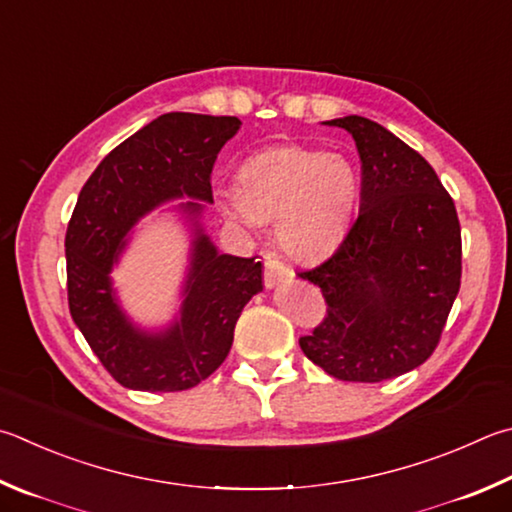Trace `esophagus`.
<instances>
[{"label": "esophagus", "instance_id": "esophagus-1", "mask_svg": "<svg viewBox=\"0 0 512 512\" xmlns=\"http://www.w3.org/2000/svg\"><path fill=\"white\" fill-rule=\"evenodd\" d=\"M293 277V271L288 266H284L280 259L268 257L266 259V268H264V284L266 288H275L282 282H288Z\"/></svg>", "mask_w": 512, "mask_h": 512}]
</instances>
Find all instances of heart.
<instances>
[{
    "mask_svg": "<svg viewBox=\"0 0 512 512\" xmlns=\"http://www.w3.org/2000/svg\"><path fill=\"white\" fill-rule=\"evenodd\" d=\"M360 174L347 156L304 145H277L237 167L235 192H217L219 210L239 224H275L295 259L331 253L351 226Z\"/></svg>",
    "mask_w": 512,
    "mask_h": 512,
    "instance_id": "1",
    "label": "heart"
}]
</instances>
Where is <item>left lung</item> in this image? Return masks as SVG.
Returning <instances> with one entry per match:
<instances>
[{"label": "left lung", "mask_w": 512, "mask_h": 512, "mask_svg": "<svg viewBox=\"0 0 512 512\" xmlns=\"http://www.w3.org/2000/svg\"><path fill=\"white\" fill-rule=\"evenodd\" d=\"M356 141L360 212L327 262L300 273L322 291L327 315L300 338L329 376L380 383L432 356L461 286L454 201L421 154L362 116L327 120Z\"/></svg>", "instance_id": "1"}]
</instances>
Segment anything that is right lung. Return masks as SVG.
<instances>
[{"instance_id":"1","label":"right lung","mask_w":512,"mask_h":512,"mask_svg":"<svg viewBox=\"0 0 512 512\" xmlns=\"http://www.w3.org/2000/svg\"><path fill=\"white\" fill-rule=\"evenodd\" d=\"M239 127L235 116L163 114L109 152L80 190L64 239L69 311L123 387L199 385L226 360L241 311L264 288L262 262L219 253L201 221L212 203V165ZM172 200L191 232L189 266L180 311L165 328L147 330L122 309L110 271L137 221Z\"/></svg>"}]
</instances>
